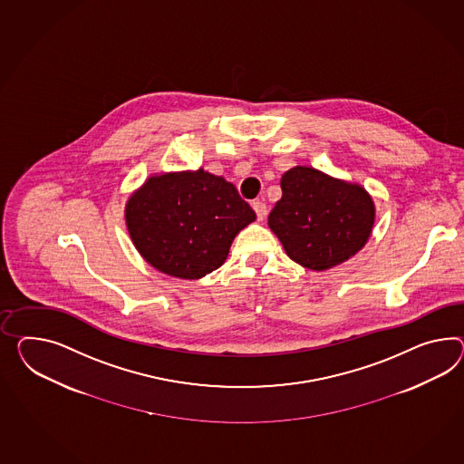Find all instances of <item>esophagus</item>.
Returning <instances> with one entry per match:
<instances>
[{"mask_svg":"<svg viewBox=\"0 0 464 464\" xmlns=\"http://www.w3.org/2000/svg\"><path fill=\"white\" fill-rule=\"evenodd\" d=\"M252 208L256 210V215H257V220H264L266 218V215H267V207H266V203L264 202H254L252 203Z\"/></svg>","mask_w":464,"mask_h":464,"instance_id":"obj_1","label":"esophagus"}]
</instances>
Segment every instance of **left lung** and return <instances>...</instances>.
Masks as SVG:
<instances>
[{"label": "left lung", "mask_w": 464, "mask_h": 464, "mask_svg": "<svg viewBox=\"0 0 464 464\" xmlns=\"http://www.w3.org/2000/svg\"><path fill=\"white\" fill-rule=\"evenodd\" d=\"M281 190L267 226L299 266L328 271L369 242L375 203L362 185L297 165L283 175Z\"/></svg>", "instance_id": "obj_1"}]
</instances>
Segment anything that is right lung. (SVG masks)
I'll return each mask as SVG.
<instances>
[{
    "instance_id": "1",
    "label": "right lung",
    "mask_w": 464,
    "mask_h": 464,
    "mask_svg": "<svg viewBox=\"0 0 464 464\" xmlns=\"http://www.w3.org/2000/svg\"><path fill=\"white\" fill-rule=\"evenodd\" d=\"M132 244L156 271L202 279L218 269L256 212L222 177L195 171L153 173L124 207Z\"/></svg>"
}]
</instances>
